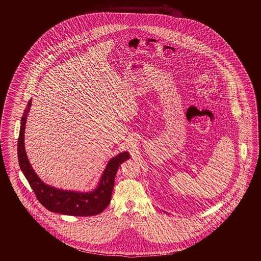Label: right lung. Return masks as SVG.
I'll return each mask as SVG.
<instances>
[{"mask_svg":"<svg viewBox=\"0 0 261 261\" xmlns=\"http://www.w3.org/2000/svg\"><path fill=\"white\" fill-rule=\"evenodd\" d=\"M31 107L32 99L28 102L21 119L17 151L20 168L38 201L49 212L56 214L71 216H93L102 213L110 203L117 171L124 161L130 159L129 153L124 151L111 159L95 190L81 192L59 190L48 186L35 173L24 149V129Z\"/></svg>","mask_w":261,"mask_h":261,"instance_id":"1","label":"right lung"}]
</instances>
